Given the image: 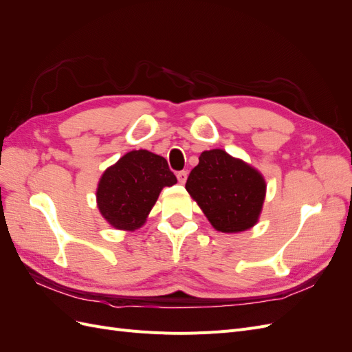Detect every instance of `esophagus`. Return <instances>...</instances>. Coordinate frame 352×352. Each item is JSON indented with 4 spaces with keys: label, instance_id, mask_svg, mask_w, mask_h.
Segmentation results:
<instances>
[{
    "label": "esophagus",
    "instance_id": "esophagus-1",
    "mask_svg": "<svg viewBox=\"0 0 352 352\" xmlns=\"http://www.w3.org/2000/svg\"><path fill=\"white\" fill-rule=\"evenodd\" d=\"M177 180H179V182L180 184H185L186 182V179H188V172H186V170H182V172H177Z\"/></svg>",
    "mask_w": 352,
    "mask_h": 352
}]
</instances>
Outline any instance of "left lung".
Wrapping results in <instances>:
<instances>
[{
	"label": "left lung",
	"mask_w": 352,
	"mask_h": 352,
	"mask_svg": "<svg viewBox=\"0 0 352 352\" xmlns=\"http://www.w3.org/2000/svg\"><path fill=\"white\" fill-rule=\"evenodd\" d=\"M185 188L214 229L225 233L252 228L265 195V182L257 170L223 150L202 153Z\"/></svg>",
	"instance_id": "8db88e82"
}]
</instances>
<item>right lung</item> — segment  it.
Wrapping results in <instances>:
<instances>
[{"label": "right lung", "instance_id": "1", "mask_svg": "<svg viewBox=\"0 0 352 352\" xmlns=\"http://www.w3.org/2000/svg\"><path fill=\"white\" fill-rule=\"evenodd\" d=\"M176 182L164 157L146 150L131 151L100 179L98 208L116 229L135 230L144 225L162 189Z\"/></svg>", "mask_w": 352, "mask_h": 352}]
</instances>
